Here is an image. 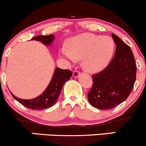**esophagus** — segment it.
<instances>
[{"label": "esophagus", "mask_w": 146, "mask_h": 146, "mask_svg": "<svg viewBox=\"0 0 146 146\" xmlns=\"http://www.w3.org/2000/svg\"><path fill=\"white\" fill-rule=\"evenodd\" d=\"M80 74V72H79L78 71H77V70H75L73 73V76L74 77V78H78Z\"/></svg>", "instance_id": "34e87169"}]
</instances>
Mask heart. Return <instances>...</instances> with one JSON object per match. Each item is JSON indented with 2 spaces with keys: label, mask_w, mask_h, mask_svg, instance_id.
Segmentation results:
<instances>
[{
  "label": "heart",
  "mask_w": 146,
  "mask_h": 146,
  "mask_svg": "<svg viewBox=\"0 0 146 146\" xmlns=\"http://www.w3.org/2000/svg\"><path fill=\"white\" fill-rule=\"evenodd\" d=\"M68 48H62L60 53L70 63L82 59L84 70L90 73L102 71L108 65L115 51V43L109 36L81 33L68 40Z\"/></svg>",
  "instance_id": "1"
}]
</instances>
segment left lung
<instances>
[{
    "instance_id": "8db88e82",
    "label": "left lung",
    "mask_w": 146,
    "mask_h": 146,
    "mask_svg": "<svg viewBox=\"0 0 146 146\" xmlns=\"http://www.w3.org/2000/svg\"><path fill=\"white\" fill-rule=\"evenodd\" d=\"M115 56L105 69L93 75L88 93L90 104L99 109H110L128 98L136 80L137 68L130 47L115 34Z\"/></svg>"
}]
</instances>
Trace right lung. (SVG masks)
Instances as JSON below:
<instances>
[{
  "instance_id": "right-lung-1",
  "label": "right lung",
  "mask_w": 146,
  "mask_h": 146,
  "mask_svg": "<svg viewBox=\"0 0 146 146\" xmlns=\"http://www.w3.org/2000/svg\"><path fill=\"white\" fill-rule=\"evenodd\" d=\"M53 35L48 36H38L31 38V40L42 42L45 45L51 44L54 40ZM73 72L67 69H61L60 68H55L54 73L47 88L40 96L31 100H23L16 98L11 93L15 100L27 108L33 110H42L53 106L58 100L62 88L67 80L72 76Z\"/></svg>"
}]
</instances>
